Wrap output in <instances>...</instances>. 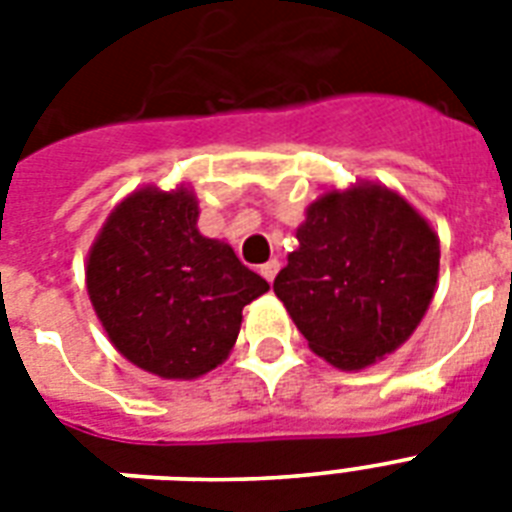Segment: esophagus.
I'll return each mask as SVG.
<instances>
[{
    "mask_svg": "<svg viewBox=\"0 0 512 512\" xmlns=\"http://www.w3.org/2000/svg\"><path fill=\"white\" fill-rule=\"evenodd\" d=\"M279 260H268V263L265 265H260V273H263L265 276V281H268V284H271L273 279H276V273H279Z\"/></svg>",
    "mask_w": 512,
    "mask_h": 512,
    "instance_id": "1",
    "label": "esophagus"
}]
</instances>
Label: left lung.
Returning a JSON list of instances; mask_svg holds the SVG:
<instances>
[{"label":"left lung","instance_id":"left-lung-1","mask_svg":"<svg viewBox=\"0 0 512 512\" xmlns=\"http://www.w3.org/2000/svg\"><path fill=\"white\" fill-rule=\"evenodd\" d=\"M273 292L316 356L345 372L404 345L438 281V236L385 185L327 191L297 228Z\"/></svg>","mask_w":512,"mask_h":512}]
</instances>
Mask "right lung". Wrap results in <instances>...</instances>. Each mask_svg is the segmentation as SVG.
Returning a JSON list of instances; mask_svg holds the SVG:
<instances>
[{"mask_svg":"<svg viewBox=\"0 0 512 512\" xmlns=\"http://www.w3.org/2000/svg\"><path fill=\"white\" fill-rule=\"evenodd\" d=\"M188 188H140L108 215L87 257V292L108 340L140 369L193 380L223 364L241 311L268 281L231 244L201 236Z\"/></svg>","mask_w":512,"mask_h":512,"instance_id":"right-lung-1","label":"right lung"}]
</instances>
